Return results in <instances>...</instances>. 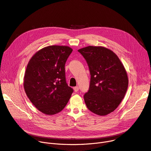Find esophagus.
I'll return each mask as SVG.
<instances>
[{"label": "esophagus", "instance_id": "obj_1", "mask_svg": "<svg viewBox=\"0 0 151 151\" xmlns=\"http://www.w3.org/2000/svg\"><path fill=\"white\" fill-rule=\"evenodd\" d=\"M79 90V88L78 86H76V87H74V90L75 92H77Z\"/></svg>", "mask_w": 151, "mask_h": 151}]
</instances>
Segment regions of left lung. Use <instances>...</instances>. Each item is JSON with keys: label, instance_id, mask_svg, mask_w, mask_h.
Listing matches in <instances>:
<instances>
[{"label": "left lung", "instance_id": "obj_1", "mask_svg": "<svg viewBox=\"0 0 151 151\" xmlns=\"http://www.w3.org/2000/svg\"><path fill=\"white\" fill-rule=\"evenodd\" d=\"M78 51L86 60L91 75L85 104L91 112L106 116L125 96L129 84L126 69L116 54L106 47L90 46Z\"/></svg>", "mask_w": 151, "mask_h": 151}]
</instances>
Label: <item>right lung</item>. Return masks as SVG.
Wrapping results in <instances>:
<instances>
[{"label": "right lung", "mask_w": 151, "mask_h": 151, "mask_svg": "<svg viewBox=\"0 0 151 151\" xmlns=\"http://www.w3.org/2000/svg\"><path fill=\"white\" fill-rule=\"evenodd\" d=\"M73 49L49 46L33 55L24 77L25 92L33 105L47 115L55 114L68 104L73 90L66 82V61Z\"/></svg>", "instance_id": "1"}]
</instances>
